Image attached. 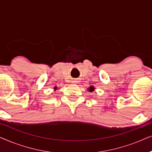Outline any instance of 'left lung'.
Listing matches in <instances>:
<instances>
[{
  "mask_svg": "<svg viewBox=\"0 0 152 152\" xmlns=\"http://www.w3.org/2000/svg\"><path fill=\"white\" fill-rule=\"evenodd\" d=\"M94 89H95L94 87H93V86H91L90 88H88V90H89V91H91V92H92V91H94Z\"/></svg>",
  "mask_w": 152,
  "mask_h": 152,
  "instance_id": "left-lung-1",
  "label": "left lung"
}]
</instances>
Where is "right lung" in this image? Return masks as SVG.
Masks as SVG:
<instances>
[{
  "label": "right lung",
  "instance_id": "right-lung-1",
  "mask_svg": "<svg viewBox=\"0 0 152 152\" xmlns=\"http://www.w3.org/2000/svg\"><path fill=\"white\" fill-rule=\"evenodd\" d=\"M55 88H56V87H55Z\"/></svg>",
  "mask_w": 152,
  "mask_h": 152
}]
</instances>
